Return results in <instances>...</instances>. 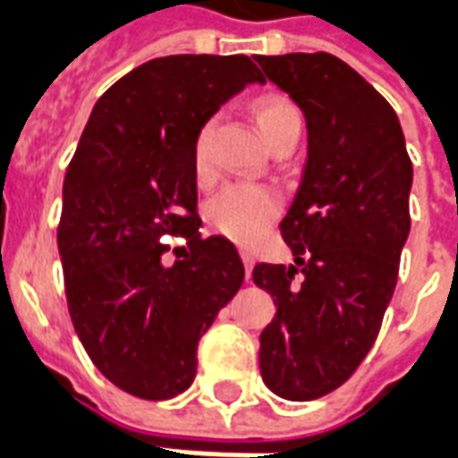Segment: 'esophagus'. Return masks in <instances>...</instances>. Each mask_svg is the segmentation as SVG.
<instances>
[{
    "instance_id": "1",
    "label": "esophagus",
    "mask_w": 458,
    "mask_h": 458,
    "mask_svg": "<svg viewBox=\"0 0 458 458\" xmlns=\"http://www.w3.org/2000/svg\"><path fill=\"white\" fill-rule=\"evenodd\" d=\"M242 265H245V275H248L250 279V275H252V265H255V258H252L250 252H242Z\"/></svg>"
}]
</instances>
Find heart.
<instances>
[{"mask_svg": "<svg viewBox=\"0 0 458 458\" xmlns=\"http://www.w3.org/2000/svg\"><path fill=\"white\" fill-rule=\"evenodd\" d=\"M255 122L265 141H272L289 124H301L297 105L284 95H265L255 103ZM210 134L213 122H203L193 137L191 166L199 183L213 179V157H210ZM282 213V196L277 189L265 183H230L206 203V220L223 238L238 245H255L267 233L269 225Z\"/></svg>", "mask_w": 458, "mask_h": 458, "instance_id": "1", "label": "heart"}]
</instances>
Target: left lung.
<instances>
[{
  "label": "left lung",
  "instance_id": "left-lung-1",
  "mask_svg": "<svg viewBox=\"0 0 458 458\" xmlns=\"http://www.w3.org/2000/svg\"><path fill=\"white\" fill-rule=\"evenodd\" d=\"M255 61L307 117V166L279 223L294 265L252 269L277 307L259 334L262 380L304 403L341 387L377 338L410 235L412 161L390 103L341 58Z\"/></svg>",
  "mask_w": 458,
  "mask_h": 458
}]
</instances>
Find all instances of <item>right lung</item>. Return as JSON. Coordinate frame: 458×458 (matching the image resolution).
I'll use <instances>...</instances> for the list:
<instances>
[{
    "instance_id": "right-lung-1",
    "label": "right lung",
    "mask_w": 458,
    "mask_h": 458,
    "mask_svg": "<svg viewBox=\"0 0 458 458\" xmlns=\"http://www.w3.org/2000/svg\"><path fill=\"white\" fill-rule=\"evenodd\" d=\"M248 83H265L248 55L141 64L95 103L65 171L58 252L71 321L95 368L141 400L193 383L200 336L245 279L228 238H200L191 147ZM164 237L190 248L171 268Z\"/></svg>"
}]
</instances>
